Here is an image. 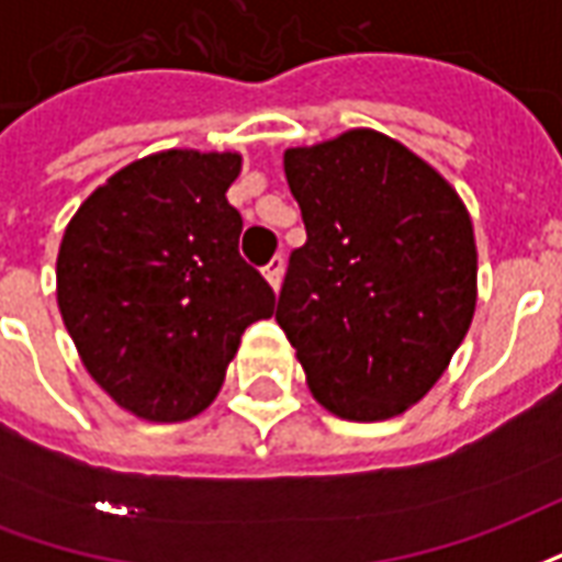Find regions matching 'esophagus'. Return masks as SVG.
I'll return each instance as SVG.
<instances>
[{
  "mask_svg": "<svg viewBox=\"0 0 562 562\" xmlns=\"http://www.w3.org/2000/svg\"><path fill=\"white\" fill-rule=\"evenodd\" d=\"M282 270H285V265H282V258H273L268 268H265V280L270 282V289H273V292H280Z\"/></svg>",
  "mask_w": 562,
  "mask_h": 562,
  "instance_id": "1",
  "label": "esophagus"
}]
</instances>
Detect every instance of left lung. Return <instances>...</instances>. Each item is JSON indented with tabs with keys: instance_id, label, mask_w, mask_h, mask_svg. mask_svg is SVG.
<instances>
[{
	"instance_id": "1",
	"label": "left lung",
	"mask_w": 562,
	"mask_h": 562,
	"mask_svg": "<svg viewBox=\"0 0 562 562\" xmlns=\"http://www.w3.org/2000/svg\"><path fill=\"white\" fill-rule=\"evenodd\" d=\"M282 168L306 244L289 258L277 322L306 385L349 422L406 413L470 330V213L442 173L373 128L285 149Z\"/></svg>"
}]
</instances>
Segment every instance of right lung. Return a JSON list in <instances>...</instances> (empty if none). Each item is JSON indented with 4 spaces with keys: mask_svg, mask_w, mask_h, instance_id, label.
I'll return each instance as SVG.
<instances>
[{
    "mask_svg": "<svg viewBox=\"0 0 562 562\" xmlns=\"http://www.w3.org/2000/svg\"><path fill=\"white\" fill-rule=\"evenodd\" d=\"M240 153L165 149L120 168L68 222L56 304L87 373L144 422H186L216 401L244 330L273 289L237 240L228 186Z\"/></svg>",
    "mask_w": 562,
    "mask_h": 562,
    "instance_id": "1",
    "label": "right lung"
}]
</instances>
